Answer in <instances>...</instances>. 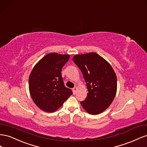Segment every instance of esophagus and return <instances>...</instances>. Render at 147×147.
Wrapping results in <instances>:
<instances>
[{
    "mask_svg": "<svg viewBox=\"0 0 147 147\" xmlns=\"http://www.w3.org/2000/svg\"><path fill=\"white\" fill-rule=\"evenodd\" d=\"M76 91H77V87H74L73 89V94L75 95L76 94Z\"/></svg>",
    "mask_w": 147,
    "mask_h": 147,
    "instance_id": "obj_1",
    "label": "esophagus"
}]
</instances>
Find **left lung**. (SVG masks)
I'll return each mask as SVG.
<instances>
[{
  "instance_id": "obj_1",
  "label": "left lung",
  "mask_w": 147,
  "mask_h": 147,
  "mask_svg": "<svg viewBox=\"0 0 147 147\" xmlns=\"http://www.w3.org/2000/svg\"><path fill=\"white\" fill-rule=\"evenodd\" d=\"M87 84V96L81 102L90 115L102 113L111 104L117 90V78L109 63L98 54L92 52L73 57Z\"/></svg>"
}]
</instances>
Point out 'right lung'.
<instances>
[{"mask_svg": "<svg viewBox=\"0 0 147 147\" xmlns=\"http://www.w3.org/2000/svg\"><path fill=\"white\" fill-rule=\"evenodd\" d=\"M69 57L49 53L37 63L29 75V92L42 110L55 111L73 94L72 90L65 86L61 76V69Z\"/></svg>", "mask_w": 147, "mask_h": 147, "instance_id": "1", "label": "right lung"}]
</instances>
